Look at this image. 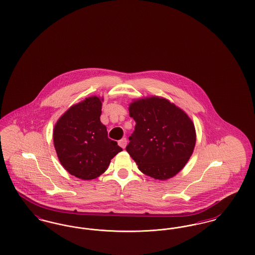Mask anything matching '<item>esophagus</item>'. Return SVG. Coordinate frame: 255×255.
I'll return each instance as SVG.
<instances>
[{
  "label": "esophagus",
  "mask_w": 255,
  "mask_h": 255,
  "mask_svg": "<svg viewBox=\"0 0 255 255\" xmlns=\"http://www.w3.org/2000/svg\"><path fill=\"white\" fill-rule=\"evenodd\" d=\"M119 145L121 146L123 149H125V147L127 145V139L125 137H123L121 140H119Z\"/></svg>",
  "instance_id": "esophagus-1"
}]
</instances>
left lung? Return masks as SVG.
Segmentation results:
<instances>
[{
    "mask_svg": "<svg viewBox=\"0 0 255 255\" xmlns=\"http://www.w3.org/2000/svg\"><path fill=\"white\" fill-rule=\"evenodd\" d=\"M128 109L135 127L126 151L138 169L159 181L176 176L194 151L191 119L168 99L157 96L133 99Z\"/></svg>",
    "mask_w": 255,
    "mask_h": 255,
    "instance_id": "obj_1",
    "label": "left lung"
}]
</instances>
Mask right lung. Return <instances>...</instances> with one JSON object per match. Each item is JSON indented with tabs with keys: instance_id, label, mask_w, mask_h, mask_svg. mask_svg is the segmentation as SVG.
<instances>
[{
	"instance_id": "right-lung-1",
	"label": "right lung",
	"mask_w": 255,
	"mask_h": 255,
	"mask_svg": "<svg viewBox=\"0 0 255 255\" xmlns=\"http://www.w3.org/2000/svg\"><path fill=\"white\" fill-rule=\"evenodd\" d=\"M103 100L87 97L67 110L53 128V145L62 166L84 181L103 174L111 159L122 151L100 122Z\"/></svg>"
}]
</instances>
